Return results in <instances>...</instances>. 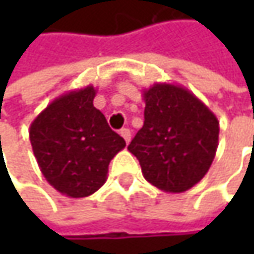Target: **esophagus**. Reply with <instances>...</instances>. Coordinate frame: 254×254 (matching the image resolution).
<instances>
[{"label":"esophagus","mask_w":254,"mask_h":254,"mask_svg":"<svg viewBox=\"0 0 254 254\" xmlns=\"http://www.w3.org/2000/svg\"><path fill=\"white\" fill-rule=\"evenodd\" d=\"M121 135L124 136V139L129 142L130 141V129H127V127H124V129H121Z\"/></svg>","instance_id":"1"}]
</instances>
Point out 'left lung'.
<instances>
[{
	"mask_svg": "<svg viewBox=\"0 0 254 254\" xmlns=\"http://www.w3.org/2000/svg\"><path fill=\"white\" fill-rule=\"evenodd\" d=\"M144 125L127 150L139 160L144 178L166 192H184L207 174L219 139L213 112L191 91L154 83L142 91Z\"/></svg>",
	"mask_w": 254,
	"mask_h": 254,
	"instance_id": "8db88e82",
	"label": "left lung"
}]
</instances>
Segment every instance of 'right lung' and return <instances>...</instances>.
Here are the masks:
<instances>
[{
  "instance_id": "1",
  "label": "right lung",
  "mask_w": 254,
  "mask_h": 254,
  "mask_svg": "<svg viewBox=\"0 0 254 254\" xmlns=\"http://www.w3.org/2000/svg\"><path fill=\"white\" fill-rule=\"evenodd\" d=\"M92 85L53 100L30 124L29 138L44 178L59 192L80 198L100 190L110 160L125 148V139L112 130L94 107Z\"/></svg>"
}]
</instances>
